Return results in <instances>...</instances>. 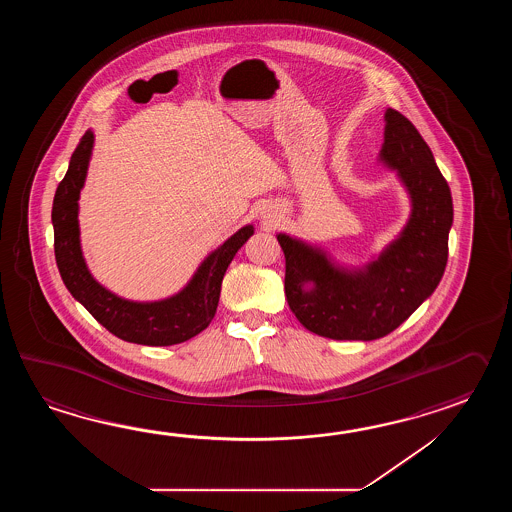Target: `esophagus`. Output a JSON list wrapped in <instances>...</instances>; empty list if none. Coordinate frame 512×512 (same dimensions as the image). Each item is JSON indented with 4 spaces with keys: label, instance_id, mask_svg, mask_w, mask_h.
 Instances as JSON below:
<instances>
[{
    "label": "esophagus",
    "instance_id": "esophagus-1",
    "mask_svg": "<svg viewBox=\"0 0 512 512\" xmlns=\"http://www.w3.org/2000/svg\"><path fill=\"white\" fill-rule=\"evenodd\" d=\"M267 218H274V216H267ZM271 221H274V219H271Z\"/></svg>",
    "mask_w": 512,
    "mask_h": 512
}]
</instances>
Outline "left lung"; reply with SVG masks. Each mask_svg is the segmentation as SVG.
<instances>
[{"instance_id":"1","label":"left lung","mask_w":512,"mask_h":512,"mask_svg":"<svg viewBox=\"0 0 512 512\" xmlns=\"http://www.w3.org/2000/svg\"><path fill=\"white\" fill-rule=\"evenodd\" d=\"M379 161L397 172L412 203L406 227L364 267L338 265L326 251L278 234L285 254V296L300 324L333 340L386 337L441 282L454 221L452 196L414 124L399 111L384 113Z\"/></svg>"}]
</instances>
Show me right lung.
<instances>
[{
	"mask_svg": "<svg viewBox=\"0 0 512 512\" xmlns=\"http://www.w3.org/2000/svg\"><path fill=\"white\" fill-rule=\"evenodd\" d=\"M95 135L87 130L71 155L53 201L56 265L67 291L115 337L142 346H174L199 335L216 315L223 276L230 261L254 234L252 225L210 252L185 287L164 300L133 302L108 291L87 269L78 229V199L86 183Z\"/></svg>",
	"mask_w": 512,
	"mask_h": 512,
	"instance_id": "right-lung-1",
	"label": "right lung"
}]
</instances>
